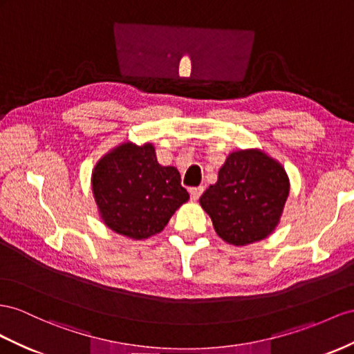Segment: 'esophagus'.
I'll return each mask as SVG.
<instances>
[{
	"label": "esophagus",
	"mask_w": 354,
	"mask_h": 354,
	"mask_svg": "<svg viewBox=\"0 0 354 354\" xmlns=\"http://www.w3.org/2000/svg\"><path fill=\"white\" fill-rule=\"evenodd\" d=\"M203 189H205L203 187H193V188H189V196H192L193 201H198V197L202 196Z\"/></svg>",
	"instance_id": "1"
}]
</instances>
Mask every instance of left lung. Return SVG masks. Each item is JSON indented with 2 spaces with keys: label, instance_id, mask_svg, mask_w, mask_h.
<instances>
[{
  "label": "left lung",
  "instance_id": "obj_1",
  "mask_svg": "<svg viewBox=\"0 0 354 354\" xmlns=\"http://www.w3.org/2000/svg\"><path fill=\"white\" fill-rule=\"evenodd\" d=\"M288 192V176L277 160L259 149H243L227 157L218 180L202 194L201 205L216 234L239 247L275 230Z\"/></svg>",
  "mask_w": 354,
  "mask_h": 354
}]
</instances>
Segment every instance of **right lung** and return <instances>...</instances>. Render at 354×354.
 <instances>
[{"instance_id": "obj_1", "label": "right lung", "mask_w": 354, "mask_h": 354, "mask_svg": "<svg viewBox=\"0 0 354 354\" xmlns=\"http://www.w3.org/2000/svg\"><path fill=\"white\" fill-rule=\"evenodd\" d=\"M91 184L104 224L131 239L160 233L189 198L178 169L161 166L152 143L113 148L98 160Z\"/></svg>"}]
</instances>
